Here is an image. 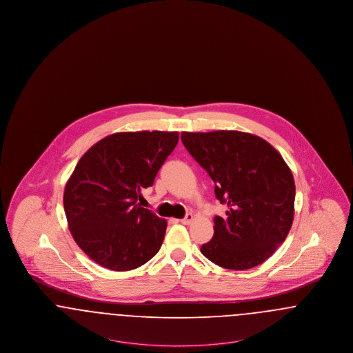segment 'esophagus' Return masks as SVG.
Segmentation results:
<instances>
[{
	"label": "esophagus",
	"mask_w": 353,
	"mask_h": 353,
	"mask_svg": "<svg viewBox=\"0 0 353 353\" xmlns=\"http://www.w3.org/2000/svg\"><path fill=\"white\" fill-rule=\"evenodd\" d=\"M193 219H194V217H193V214H186L184 219H181L180 222H181V223H184V225H189V223H192Z\"/></svg>",
	"instance_id": "obj_1"
}]
</instances>
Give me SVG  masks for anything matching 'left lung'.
I'll return each mask as SVG.
<instances>
[{"instance_id": "8db88e82", "label": "left lung", "mask_w": 353, "mask_h": 353, "mask_svg": "<svg viewBox=\"0 0 353 353\" xmlns=\"http://www.w3.org/2000/svg\"><path fill=\"white\" fill-rule=\"evenodd\" d=\"M181 141L228 206L223 219L214 217V235L202 254L223 269L263 263L285 242L294 219L295 183L281 153L239 131L183 132Z\"/></svg>"}]
</instances>
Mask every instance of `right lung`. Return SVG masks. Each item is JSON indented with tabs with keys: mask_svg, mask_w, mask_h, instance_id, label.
<instances>
[{
	"mask_svg": "<svg viewBox=\"0 0 353 353\" xmlns=\"http://www.w3.org/2000/svg\"><path fill=\"white\" fill-rule=\"evenodd\" d=\"M177 143L179 132H118L81 157L65 188L63 206L72 238L94 262L128 271L160 250L167 221L139 201Z\"/></svg>",
	"mask_w": 353,
	"mask_h": 353,
	"instance_id": "add662e5",
	"label": "right lung"
}]
</instances>
